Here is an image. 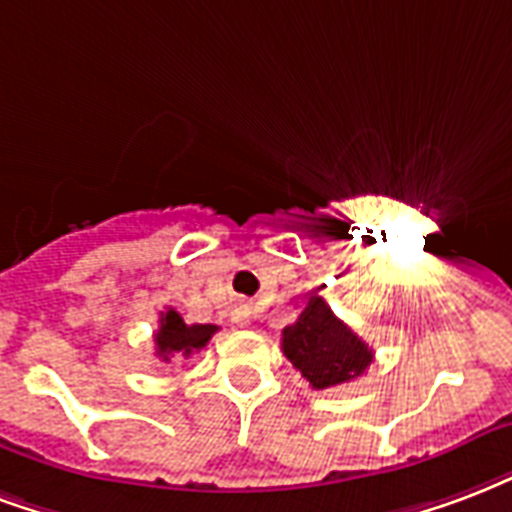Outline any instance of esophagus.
<instances>
[{
  "instance_id": "obj_1",
  "label": "esophagus",
  "mask_w": 512,
  "mask_h": 512,
  "mask_svg": "<svg viewBox=\"0 0 512 512\" xmlns=\"http://www.w3.org/2000/svg\"><path fill=\"white\" fill-rule=\"evenodd\" d=\"M230 320L236 325H246L252 320V306L249 304H236L233 306V312H230Z\"/></svg>"
}]
</instances>
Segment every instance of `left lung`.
Wrapping results in <instances>:
<instances>
[{
  "label": "left lung",
  "instance_id": "8db88e82",
  "mask_svg": "<svg viewBox=\"0 0 512 512\" xmlns=\"http://www.w3.org/2000/svg\"><path fill=\"white\" fill-rule=\"evenodd\" d=\"M282 350L314 391L361 377L374 358L369 344L352 333L320 295H312L298 320L282 331Z\"/></svg>",
  "mask_w": 512,
  "mask_h": 512
}]
</instances>
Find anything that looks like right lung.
Listing matches in <instances>:
<instances>
[{"mask_svg": "<svg viewBox=\"0 0 512 512\" xmlns=\"http://www.w3.org/2000/svg\"><path fill=\"white\" fill-rule=\"evenodd\" d=\"M217 333V325H187L176 309H165L160 314V331L154 333L157 355L170 363V358H189L192 352L203 350L208 339Z\"/></svg>", "mask_w": 512, "mask_h": 512, "instance_id": "1", "label": "right lung"}]
</instances>
